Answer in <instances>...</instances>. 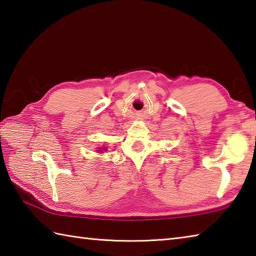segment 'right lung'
Masks as SVG:
<instances>
[{
  "label": "right lung",
  "mask_w": 256,
  "mask_h": 256,
  "mask_svg": "<svg viewBox=\"0 0 256 256\" xmlns=\"http://www.w3.org/2000/svg\"><path fill=\"white\" fill-rule=\"evenodd\" d=\"M103 150L105 151V148H103ZM100 152H102V150H100Z\"/></svg>",
  "instance_id": "1"
}]
</instances>
